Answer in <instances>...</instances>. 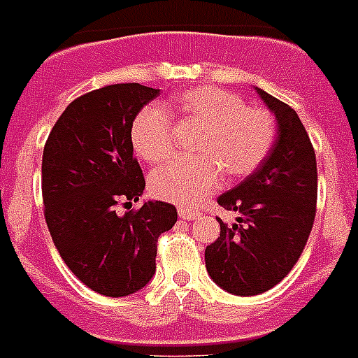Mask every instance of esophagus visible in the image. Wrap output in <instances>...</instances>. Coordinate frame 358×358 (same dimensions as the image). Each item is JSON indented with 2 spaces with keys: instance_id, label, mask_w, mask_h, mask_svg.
Here are the masks:
<instances>
[{
  "instance_id": "esophagus-1",
  "label": "esophagus",
  "mask_w": 358,
  "mask_h": 358,
  "mask_svg": "<svg viewBox=\"0 0 358 358\" xmlns=\"http://www.w3.org/2000/svg\"><path fill=\"white\" fill-rule=\"evenodd\" d=\"M179 216H181L182 220H187V222H190V220H196L197 216H199V213H197V210H194V208L181 207V208H179Z\"/></svg>"
}]
</instances>
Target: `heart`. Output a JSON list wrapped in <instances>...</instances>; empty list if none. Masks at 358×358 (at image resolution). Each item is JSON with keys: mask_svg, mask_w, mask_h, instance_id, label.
I'll use <instances>...</instances> for the list:
<instances>
[{"mask_svg": "<svg viewBox=\"0 0 358 358\" xmlns=\"http://www.w3.org/2000/svg\"><path fill=\"white\" fill-rule=\"evenodd\" d=\"M168 113L199 125L194 153L199 157L162 166L150 176L151 194L176 205H196L216 190L222 173L240 179L255 171L270 153L275 118L248 107L242 96L220 87H197L177 94ZM134 153L145 162L171 155L170 116L159 107L142 108L131 125Z\"/></svg>", "mask_w": 358, "mask_h": 358, "instance_id": "1", "label": "heart"}]
</instances>
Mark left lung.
<instances>
[{
	"instance_id": "obj_1",
	"label": "left lung",
	"mask_w": 358,
	"mask_h": 358,
	"mask_svg": "<svg viewBox=\"0 0 358 358\" xmlns=\"http://www.w3.org/2000/svg\"><path fill=\"white\" fill-rule=\"evenodd\" d=\"M277 120L270 153L218 205L234 210L233 225L205 250L213 281L234 296H257L290 273L313 231L318 199L316 153L292 107L255 88Z\"/></svg>"
}]
</instances>
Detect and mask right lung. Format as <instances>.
<instances>
[{"label":"right lung","mask_w":358,"mask_h":358,"mask_svg":"<svg viewBox=\"0 0 358 358\" xmlns=\"http://www.w3.org/2000/svg\"><path fill=\"white\" fill-rule=\"evenodd\" d=\"M157 96V88L138 83L92 90L66 107L45 140V224L71 273L101 296L144 288L155 273L157 240L177 222L176 207L164 201L116 214V205H131L144 192L131 125Z\"/></svg>","instance_id":"1"}]
</instances>
